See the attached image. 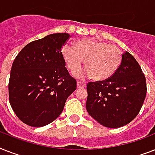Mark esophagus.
I'll return each mask as SVG.
<instances>
[{"label": "esophagus", "mask_w": 155, "mask_h": 155, "mask_svg": "<svg viewBox=\"0 0 155 155\" xmlns=\"http://www.w3.org/2000/svg\"><path fill=\"white\" fill-rule=\"evenodd\" d=\"M86 87V84L83 82H80L78 81L77 82V87L78 88H80V87Z\"/></svg>", "instance_id": "obj_1"}]
</instances>
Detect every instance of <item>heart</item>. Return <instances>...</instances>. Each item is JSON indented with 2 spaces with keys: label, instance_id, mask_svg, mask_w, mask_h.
<instances>
[{
  "label": "heart",
  "instance_id": "1",
  "mask_svg": "<svg viewBox=\"0 0 155 155\" xmlns=\"http://www.w3.org/2000/svg\"><path fill=\"white\" fill-rule=\"evenodd\" d=\"M61 52L66 66L73 73L80 70L86 60L87 69L75 75L79 79L107 80L114 75L122 59V54L117 46L89 38L78 40L74 47L64 45Z\"/></svg>",
  "mask_w": 155,
  "mask_h": 155
}]
</instances>
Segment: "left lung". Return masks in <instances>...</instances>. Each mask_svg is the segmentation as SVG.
<instances>
[{"mask_svg":"<svg viewBox=\"0 0 155 155\" xmlns=\"http://www.w3.org/2000/svg\"><path fill=\"white\" fill-rule=\"evenodd\" d=\"M86 108L101 125L119 128L138 114L147 95V82L134 57L128 51L112 77L88 83Z\"/></svg>","mask_w":155,"mask_h":155,"instance_id":"left-lung-1","label":"left lung"}]
</instances>
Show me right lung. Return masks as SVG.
<instances>
[{
	"instance_id": "right-lung-1",
	"label": "right lung",
	"mask_w": 155,
	"mask_h": 155,
	"mask_svg": "<svg viewBox=\"0 0 155 155\" xmlns=\"http://www.w3.org/2000/svg\"><path fill=\"white\" fill-rule=\"evenodd\" d=\"M69 38L68 33H58L30 42L13 61L9 103L26 125L42 127L51 123L76 89V81L69 75L61 52Z\"/></svg>"
}]
</instances>
